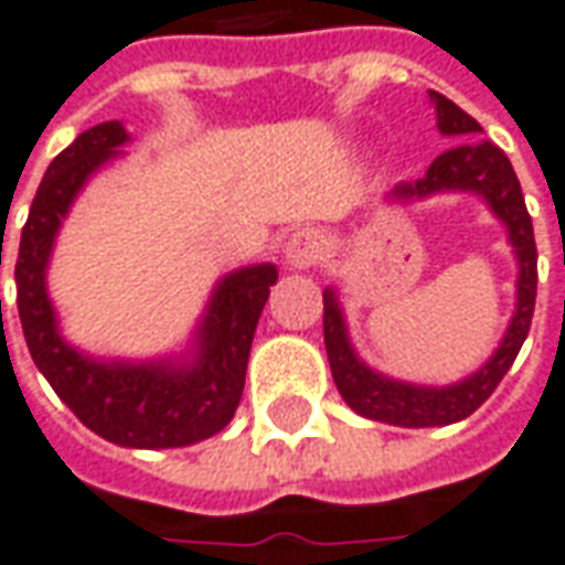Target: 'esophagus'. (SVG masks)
I'll return each mask as SVG.
<instances>
[{"mask_svg":"<svg viewBox=\"0 0 565 565\" xmlns=\"http://www.w3.org/2000/svg\"><path fill=\"white\" fill-rule=\"evenodd\" d=\"M323 254V235L315 228H299L294 232L287 244H284V256H287V266L294 269H309L315 266Z\"/></svg>","mask_w":565,"mask_h":565,"instance_id":"1","label":"esophagus"}]
</instances>
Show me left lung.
<instances>
[{"label": "left lung", "mask_w": 565, "mask_h": 565, "mask_svg": "<svg viewBox=\"0 0 565 565\" xmlns=\"http://www.w3.org/2000/svg\"><path fill=\"white\" fill-rule=\"evenodd\" d=\"M431 100L437 106V128L440 134H477L483 131L475 118L465 109L447 100L444 94L431 90ZM480 192L489 201V207L508 226L511 247L520 259V278H516V311L514 321L504 333L502 345L489 358L487 364L468 376L459 385L449 388H425V385H406L373 373L370 366L358 361V354L345 337V321L333 290H323V345L333 370L339 394L345 404L361 413L366 419L388 422L401 428H431V425H452L468 419L477 406L487 401L489 394L499 388L504 373L514 364L516 351L530 333L532 311H535V290H539V250L532 235V216L526 211V201L520 192L511 161L499 146L492 143H461L440 152L431 161L425 177L413 183H401L394 189V199H425L434 192Z\"/></svg>", "instance_id": "8db88e82"}]
</instances>
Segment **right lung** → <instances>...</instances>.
Segmentation results:
<instances>
[{
	"label": "right lung",
	"instance_id": "right-lung-1",
	"mask_svg": "<svg viewBox=\"0 0 565 565\" xmlns=\"http://www.w3.org/2000/svg\"><path fill=\"white\" fill-rule=\"evenodd\" d=\"M125 140L128 134L118 121H104L78 134L73 146L49 164L14 263L18 311L35 366L82 425L118 447H189L223 431L235 416L256 321L269 299V287L278 281V269L266 263L232 271L220 281L201 321L195 364H104L66 345L45 294L51 244L78 189L106 159L118 156L116 146Z\"/></svg>",
	"mask_w": 565,
	"mask_h": 565
}]
</instances>
